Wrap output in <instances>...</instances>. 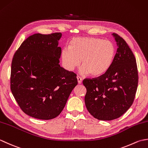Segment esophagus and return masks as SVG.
I'll list each match as a JSON object with an SVG mask.
<instances>
[{
  "mask_svg": "<svg viewBox=\"0 0 148 148\" xmlns=\"http://www.w3.org/2000/svg\"><path fill=\"white\" fill-rule=\"evenodd\" d=\"M77 82L79 84H81V83H82V78H81V77L79 76H77Z\"/></svg>",
  "mask_w": 148,
  "mask_h": 148,
  "instance_id": "esophagus-1",
  "label": "esophagus"
}]
</instances>
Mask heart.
Masks as SVG:
<instances>
[{"mask_svg":"<svg viewBox=\"0 0 148 148\" xmlns=\"http://www.w3.org/2000/svg\"><path fill=\"white\" fill-rule=\"evenodd\" d=\"M114 55L115 46L110 40L83 37L73 39L69 48L62 49V59L69 70L77 67L81 60V74L99 76L111 67Z\"/></svg>","mask_w":148,"mask_h":148,"instance_id":"obj_1","label":"heart"}]
</instances>
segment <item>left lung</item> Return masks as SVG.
Segmentation results:
<instances>
[{
    "mask_svg": "<svg viewBox=\"0 0 148 148\" xmlns=\"http://www.w3.org/2000/svg\"><path fill=\"white\" fill-rule=\"evenodd\" d=\"M118 46L114 60L101 76L83 81L86 88L84 102L88 111L99 120L120 117L134 102L138 85L136 58L126 41L113 33Z\"/></svg>",
    "mask_w": 148,
    "mask_h": 148,
    "instance_id": "8db88e82",
    "label": "left lung"
}]
</instances>
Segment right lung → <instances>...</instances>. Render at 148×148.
Wrapping results in <instances>:
<instances>
[{
	"label": "right lung",
	"instance_id": "1",
	"mask_svg": "<svg viewBox=\"0 0 148 148\" xmlns=\"http://www.w3.org/2000/svg\"><path fill=\"white\" fill-rule=\"evenodd\" d=\"M60 32L35 34L22 42L11 63V90L26 114L40 119L56 118L77 84V75L59 65Z\"/></svg>",
	"mask_w": 148,
	"mask_h": 148
}]
</instances>
